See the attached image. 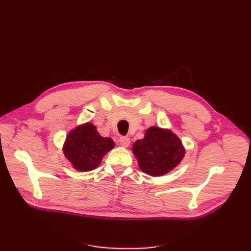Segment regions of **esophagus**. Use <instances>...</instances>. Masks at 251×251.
Returning <instances> with one entry per match:
<instances>
[{
	"instance_id": "esophagus-1",
	"label": "esophagus",
	"mask_w": 251,
	"mask_h": 251,
	"mask_svg": "<svg viewBox=\"0 0 251 251\" xmlns=\"http://www.w3.org/2000/svg\"><path fill=\"white\" fill-rule=\"evenodd\" d=\"M119 143H120L121 147L127 148L128 146H130L131 140H130V138H128V137H126V136H123V137L119 138Z\"/></svg>"
}]
</instances>
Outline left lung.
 <instances>
[{
    "label": "left lung",
    "mask_w": 251,
    "mask_h": 251,
    "mask_svg": "<svg viewBox=\"0 0 251 251\" xmlns=\"http://www.w3.org/2000/svg\"><path fill=\"white\" fill-rule=\"evenodd\" d=\"M132 151L139 169L151 177H161L176 169L185 156V148L170 128L150 126L144 137L135 141Z\"/></svg>",
    "instance_id": "obj_1"
}]
</instances>
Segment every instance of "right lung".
<instances>
[{
    "mask_svg": "<svg viewBox=\"0 0 251 251\" xmlns=\"http://www.w3.org/2000/svg\"><path fill=\"white\" fill-rule=\"evenodd\" d=\"M114 147L112 138L102 137L93 124L86 123L68 133L63 151L74 170L90 172L100 164L103 156Z\"/></svg>",
    "mask_w": 251,
    "mask_h": 251,
    "instance_id": "obj_1",
    "label": "right lung"
}]
</instances>
